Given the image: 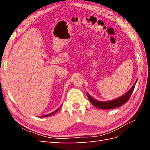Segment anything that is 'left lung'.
<instances>
[{"label":"left lung","mask_w":150,"mask_h":150,"mask_svg":"<svg viewBox=\"0 0 150 150\" xmlns=\"http://www.w3.org/2000/svg\"><path fill=\"white\" fill-rule=\"evenodd\" d=\"M137 80L136 81V82L134 84V85L132 86V88L129 89V91H128V92H127L125 95L122 96L121 97L117 98L115 99V100H112V101H106V102L98 101L95 100V99H94L93 98L91 97V96L88 93H87V96L91 103L95 107L98 108L99 109H103V110H110V109L116 108L117 107H119L122 105V104H125L126 102H128L131 94H132L133 90L134 89L135 84L137 83Z\"/></svg>","instance_id":"left-lung-1"}]
</instances>
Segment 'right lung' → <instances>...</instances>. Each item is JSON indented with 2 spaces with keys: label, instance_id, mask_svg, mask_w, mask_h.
Masks as SVG:
<instances>
[{
  "label": "right lung",
  "instance_id": "1",
  "mask_svg": "<svg viewBox=\"0 0 150 150\" xmlns=\"http://www.w3.org/2000/svg\"><path fill=\"white\" fill-rule=\"evenodd\" d=\"M59 108L58 109V110H57L56 111H54L53 112H52V113H51V114H49V115H44V116H41V117H47V116H51V115H54V113H56L59 110Z\"/></svg>",
  "mask_w": 150,
  "mask_h": 150
}]
</instances>
